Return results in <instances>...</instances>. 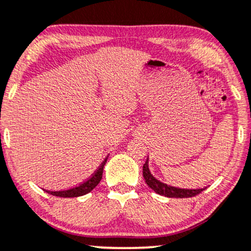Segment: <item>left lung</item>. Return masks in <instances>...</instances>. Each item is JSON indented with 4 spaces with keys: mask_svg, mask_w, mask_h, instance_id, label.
<instances>
[{
    "mask_svg": "<svg viewBox=\"0 0 251 251\" xmlns=\"http://www.w3.org/2000/svg\"><path fill=\"white\" fill-rule=\"evenodd\" d=\"M142 175H144V178L149 188L154 190V191L158 193V195L168 197V198H190V197H195L197 195H199L202 190H205V189H195V190L179 189V188H175V186H170L168 185V184L160 182V180L155 178V177L151 174V171H149L148 158L144 164V168H142Z\"/></svg>",
    "mask_w": 251,
    "mask_h": 251,
    "instance_id": "1",
    "label": "left lung"
}]
</instances>
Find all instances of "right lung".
I'll return each instance as SVG.
<instances>
[{
    "label": "right lung",
    "instance_id": "obj_1",
    "mask_svg": "<svg viewBox=\"0 0 251 251\" xmlns=\"http://www.w3.org/2000/svg\"><path fill=\"white\" fill-rule=\"evenodd\" d=\"M106 160H107V157L103 161L102 164L100 166V168H98V169L93 174V176H91L90 178H88L85 182L81 183L80 185L75 186V188L68 189V190H62V191H49V190H46V192L50 193V195H52V196L63 197V198H74V197H80V196L87 195V193L93 191V190L98 185V183L100 182V179H102L103 169H104V166H105Z\"/></svg>",
    "mask_w": 251,
    "mask_h": 251
}]
</instances>
